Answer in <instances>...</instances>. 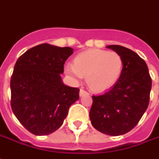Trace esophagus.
<instances>
[{
	"mask_svg": "<svg viewBox=\"0 0 159 159\" xmlns=\"http://www.w3.org/2000/svg\"><path fill=\"white\" fill-rule=\"evenodd\" d=\"M87 91H85L83 89H80V96H84V95H87Z\"/></svg>",
	"mask_w": 159,
	"mask_h": 159,
	"instance_id": "esophagus-1",
	"label": "esophagus"
}]
</instances>
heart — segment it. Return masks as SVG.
Wrapping results in <instances>:
<instances>
[{
  "instance_id": "obj_1",
  "label": "heart",
  "mask_w": 159,
  "mask_h": 159,
  "mask_svg": "<svg viewBox=\"0 0 159 159\" xmlns=\"http://www.w3.org/2000/svg\"><path fill=\"white\" fill-rule=\"evenodd\" d=\"M123 60L116 52L89 50L76 56L74 64H67L65 73L75 80L85 76L88 86L96 92L108 90L121 75Z\"/></svg>"
}]
</instances>
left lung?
Here are the masks:
<instances>
[{"label":"left lung","instance_id":"obj_1","mask_svg":"<svg viewBox=\"0 0 159 159\" xmlns=\"http://www.w3.org/2000/svg\"><path fill=\"white\" fill-rule=\"evenodd\" d=\"M121 56L119 80L109 91L92 96L91 125L108 135H121L134 128L148 108L152 78L147 63L135 52L118 45L107 46Z\"/></svg>","mask_w":159,"mask_h":159}]
</instances>
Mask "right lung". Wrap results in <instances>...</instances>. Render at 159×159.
<instances>
[{"label": "right lung", "mask_w": 159, "mask_h": 159, "mask_svg": "<svg viewBox=\"0 0 159 159\" xmlns=\"http://www.w3.org/2000/svg\"><path fill=\"white\" fill-rule=\"evenodd\" d=\"M73 50L44 43L16 62L10 82L11 109L34 135H49L60 128L70 106L80 98V89L65 85L60 75Z\"/></svg>", "instance_id": "add662e5"}]
</instances>
